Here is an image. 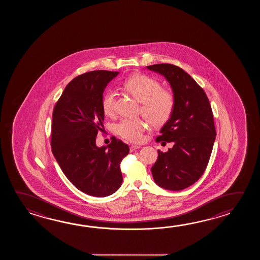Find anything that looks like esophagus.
<instances>
[{"mask_svg": "<svg viewBox=\"0 0 260 260\" xmlns=\"http://www.w3.org/2000/svg\"><path fill=\"white\" fill-rule=\"evenodd\" d=\"M140 149V146H138V145H132L131 147H130V151L133 152V151H135V150H137V149Z\"/></svg>", "mask_w": 260, "mask_h": 260, "instance_id": "1", "label": "esophagus"}]
</instances>
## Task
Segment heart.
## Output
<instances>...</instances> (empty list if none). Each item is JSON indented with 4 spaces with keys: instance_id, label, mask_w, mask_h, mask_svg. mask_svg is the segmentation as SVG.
<instances>
[{
    "instance_id": "1",
    "label": "heart",
    "mask_w": 260,
    "mask_h": 260,
    "mask_svg": "<svg viewBox=\"0 0 260 260\" xmlns=\"http://www.w3.org/2000/svg\"><path fill=\"white\" fill-rule=\"evenodd\" d=\"M122 87L141 102L140 112L153 126L165 125L171 119L176 107V99L171 91L161 88L154 78L146 74H134L128 77ZM116 94L108 91L102 98L101 105L106 116L115 113ZM146 122L140 119H122L115 125V132L121 138L131 142H139L143 137Z\"/></svg>"
}]
</instances>
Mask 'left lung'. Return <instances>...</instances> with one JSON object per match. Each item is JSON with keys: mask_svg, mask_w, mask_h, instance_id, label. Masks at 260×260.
<instances>
[{"mask_svg": "<svg viewBox=\"0 0 260 260\" xmlns=\"http://www.w3.org/2000/svg\"><path fill=\"white\" fill-rule=\"evenodd\" d=\"M147 68L166 77L176 99L171 119L156 138L174 146L167 152L158 150L152 177L161 188L181 190L203 176L210 159L216 136L210 102L204 89L181 68L167 63Z\"/></svg>", "mask_w": 260, "mask_h": 260, "instance_id": "obj_1", "label": "left lung"}]
</instances>
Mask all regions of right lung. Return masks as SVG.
Wrapping results in <instances>:
<instances>
[{"label":"right lung","instance_id":"right-lung-1","mask_svg":"<svg viewBox=\"0 0 260 260\" xmlns=\"http://www.w3.org/2000/svg\"><path fill=\"white\" fill-rule=\"evenodd\" d=\"M118 72L94 71L74 78L54 107L51 148L67 178L81 191L95 197L114 193L122 182L121 162L128 145L115 138L98 148L103 129L101 101L107 84Z\"/></svg>","mask_w":260,"mask_h":260}]
</instances>
